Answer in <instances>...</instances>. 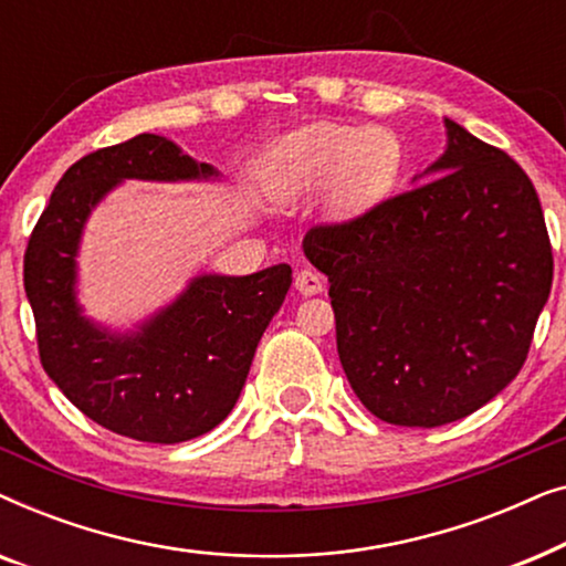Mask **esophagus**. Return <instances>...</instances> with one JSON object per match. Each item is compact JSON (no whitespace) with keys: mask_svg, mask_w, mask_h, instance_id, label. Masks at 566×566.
Listing matches in <instances>:
<instances>
[{"mask_svg":"<svg viewBox=\"0 0 566 566\" xmlns=\"http://www.w3.org/2000/svg\"><path fill=\"white\" fill-rule=\"evenodd\" d=\"M296 291L304 293V296H314V293H322V291H324V277H322V273H316L314 268L298 270V275H296Z\"/></svg>","mask_w":566,"mask_h":566,"instance_id":"34e87169","label":"esophagus"}]
</instances>
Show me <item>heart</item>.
I'll list each match as a JSON object with an SVG mask.
<instances>
[{
	"mask_svg": "<svg viewBox=\"0 0 566 566\" xmlns=\"http://www.w3.org/2000/svg\"><path fill=\"white\" fill-rule=\"evenodd\" d=\"M399 144L376 126L314 123L283 136L262 161V190L275 203H296L329 188L327 206L355 216L397 180Z\"/></svg>",
	"mask_w": 566,
	"mask_h": 566,
	"instance_id": "1",
	"label": "heart"
}]
</instances>
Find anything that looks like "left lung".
Segmentation results:
<instances>
[{
	"instance_id": "obj_1",
	"label": "left lung",
	"mask_w": 566,
	"mask_h": 566,
	"mask_svg": "<svg viewBox=\"0 0 566 566\" xmlns=\"http://www.w3.org/2000/svg\"><path fill=\"white\" fill-rule=\"evenodd\" d=\"M448 149L415 185L319 223L304 252L329 277L337 353L370 415L405 428L461 420L528 358L554 281L531 177L446 120Z\"/></svg>"
}]
</instances>
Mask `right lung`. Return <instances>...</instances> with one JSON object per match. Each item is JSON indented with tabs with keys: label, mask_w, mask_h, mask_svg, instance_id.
Returning a JSON list of instances; mask_svg holds the SVG:
<instances>
[{
	"label": "right lung",
	"mask_w": 566,
	"mask_h": 566,
	"mask_svg": "<svg viewBox=\"0 0 566 566\" xmlns=\"http://www.w3.org/2000/svg\"><path fill=\"white\" fill-rule=\"evenodd\" d=\"M130 177L200 180L216 169L157 134L74 161L28 239L22 283L45 374L80 412L118 436L182 443L234 409L262 332L291 289V268L200 275L136 335L97 329L74 301L76 247L92 208Z\"/></svg>",
	"instance_id": "right-lung-1"
}]
</instances>
